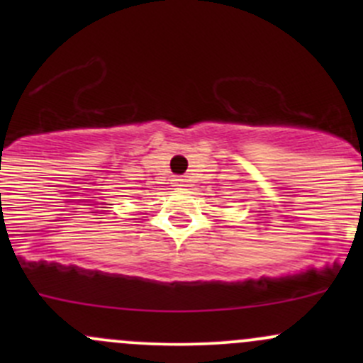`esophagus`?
<instances>
[{"label":"esophagus","mask_w":363,"mask_h":363,"mask_svg":"<svg viewBox=\"0 0 363 363\" xmlns=\"http://www.w3.org/2000/svg\"><path fill=\"white\" fill-rule=\"evenodd\" d=\"M182 182H184V179H175V186H182Z\"/></svg>","instance_id":"obj_1"}]
</instances>
